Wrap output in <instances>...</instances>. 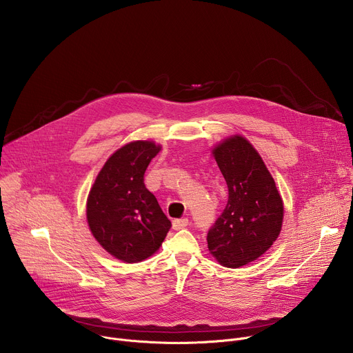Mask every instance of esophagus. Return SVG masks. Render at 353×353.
Returning a JSON list of instances; mask_svg holds the SVG:
<instances>
[{"instance_id": "1", "label": "esophagus", "mask_w": 353, "mask_h": 353, "mask_svg": "<svg viewBox=\"0 0 353 353\" xmlns=\"http://www.w3.org/2000/svg\"><path fill=\"white\" fill-rule=\"evenodd\" d=\"M187 225H188V219L187 218H181V219H174L173 221V229L174 230L184 229Z\"/></svg>"}]
</instances>
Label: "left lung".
Here are the masks:
<instances>
[{"label": "left lung", "mask_w": 353, "mask_h": 353, "mask_svg": "<svg viewBox=\"0 0 353 353\" xmlns=\"http://www.w3.org/2000/svg\"><path fill=\"white\" fill-rule=\"evenodd\" d=\"M229 199L207 234L208 250L229 268L257 260L279 236L282 198L261 157L245 138L232 137L214 149Z\"/></svg>", "instance_id": "obj_1"}]
</instances>
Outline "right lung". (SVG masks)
Returning a JSON list of instances; mask_svg holds the SVG:
<instances>
[{"mask_svg": "<svg viewBox=\"0 0 353 353\" xmlns=\"http://www.w3.org/2000/svg\"><path fill=\"white\" fill-rule=\"evenodd\" d=\"M159 145L135 141L108 159L90 188L86 218L92 234L106 251L124 263L152 256L172 223L143 183L145 170Z\"/></svg>", "mask_w": 353, "mask_h": 353, "instance_id": "obj_1", "label": "right lung"}]
</instances>
